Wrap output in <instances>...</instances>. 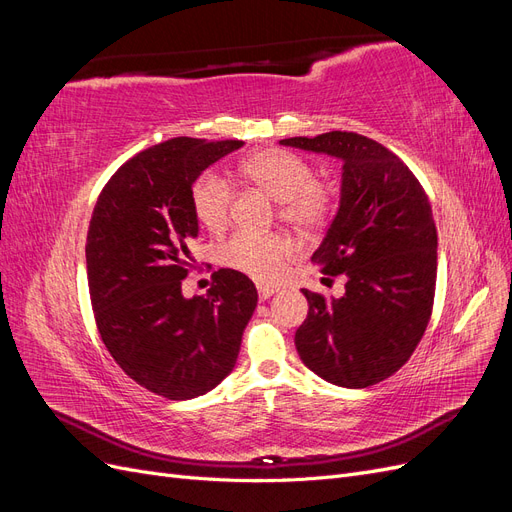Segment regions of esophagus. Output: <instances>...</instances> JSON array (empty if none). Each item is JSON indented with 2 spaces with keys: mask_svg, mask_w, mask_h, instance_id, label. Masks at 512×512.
<instances>
[{
  "mask_svg": "<svg viewBox=\"0 0 512 512\" xmlns=\"http://www.w3.org/2000/svg\"><path fill=\"white\" fill-rule=\"evenodd\" d=\"M277 292L275 286H265V284H258V297L260 301H267L269 297H273V294Z\"/></svg>",
  "mask_w": 512,
  "mask_h": 512,
  "instance_id": "34e87169",
  "label": "esophagus"
}]
</instances>
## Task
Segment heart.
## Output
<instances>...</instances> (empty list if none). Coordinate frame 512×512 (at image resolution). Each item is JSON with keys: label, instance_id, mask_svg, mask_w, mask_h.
Returning a JSON list of instances; mask_svg holds the SVG:
<instances>
[{"label": "heart", "instance_id": "b5f03b06", "mask_svg": "<svg viewBox=\"0 0 512 512\" xmlns=\"http://www.w3.org/2000/svg\"><path fill=\"white\" fill-rule=\"evenodd\" d=\"M239 173L275 200L280 218L301 230L320 226L329 218L331 192L314 181V170L303 158L284 149H260L239 164ZM196 220L211 232H220L230 220L232 190L226 179L213 173L198 177L190 192ZM292 243L280 235L237 232L222 247V260L258 282L271 284L282 275Z\"/></svg>", "mask_w": 512, "mask_h": 512}]
</instances>
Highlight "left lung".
I'll list each match as a JSON object with an SVG mask.
<instances>
[{
    "label": "left lung",
    "instance_id": "left-lung-1",
    "mask_svg": "<svg viewBox=\"0 0 512 512\" xmlns=\"http://www.w3.org/2000/svg\"><path fill=\"white\" fill-rule=\"evenodd\" d=\"M280 143L344 162L339 209L312 262L344 273L346 292L327 299L303 290L309 312L294 344L322 380L365 389L406 365L429 324L438 271L429 198L393 151L363 134L335 130Z\"/></svg>",
    "mask_w": 512,
    "mask_h": 512
}]
</instances>
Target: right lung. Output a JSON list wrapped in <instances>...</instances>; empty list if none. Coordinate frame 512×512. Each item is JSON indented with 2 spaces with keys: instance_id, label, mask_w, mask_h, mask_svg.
Listing matches in <instances>:
<instances>
[{
  "instance_id": "obj_1",
  "label": "right lung",
  "mask_w": 512,
  "mask_h": 512,
  "mask_svg": "<svg viewBox=\"0 0 512 512\" xmlns=\"http://www.w3.org/2000/svg\"><path fill=\"white\" fill-rule=\"evenodd\" d=\"M243 141L177 136L136 153L108 179L87 232V282L102 342L147 391L194 399L237 363L258 292L235 269L213 273L207 297L185 299L188 245L198 237L192 185Z\"/></svg>"
}]
</instances>
